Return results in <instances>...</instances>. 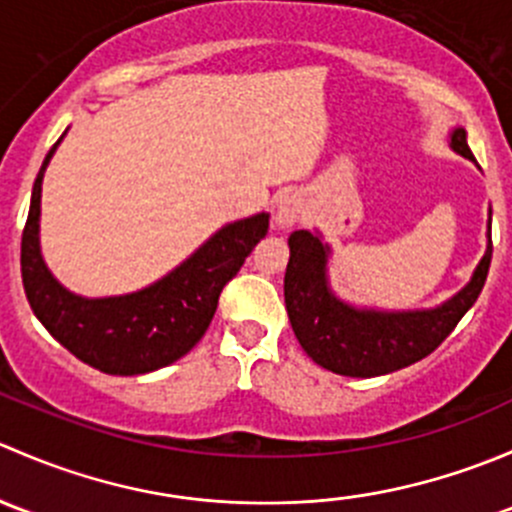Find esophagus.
<instances>
[{
	"mask_svg": "<svg viewBox=\"0 0 512 512\" xmlns=\"http://www.w3.org/2000/svg\"><path fill=\"white\" fill-rule=\"evenodd\" d=\"M304 215V208H302V200L297 198V195H287V198L280 200V205H277V213H275V225L277 227H292L297 225L299 220H302Z\"/></svg>",
	"mask_w": 512,
	"mask_h": 512,
	"instance_id": "obj_1",
	"label": "esophagus"
}]
</instances>
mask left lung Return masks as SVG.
<instances>
[{
  "label": "left lung",
  "mask_w": 512,
  "mask_h": 512,
  "mask_svg": "<svg viewBox=\"0 0 512 512\" xmlns=\"http://www.w3.org/2000/svg\"><path fill=\"white\" fill-rule=\"evenodd\" d=\"M451 148L463 158H473L466 131L453 128ZM493 242L478 262L471 282L453 294L448 302L433 309L414 312H379L359 309L342 302L329 289L327 262L329 245L309 230L289 235V262L285 272V304L289 324L302 349L324 369L342 376L391 374L396 369L416 364L456 329L463 314L476 304L488 277Z\"/></svg>",
  "instance_id": "left-lung-1"
}]
</instances>
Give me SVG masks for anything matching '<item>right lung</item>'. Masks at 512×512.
<instances>
[{"instance_id": "obj_1", "label": "right lung", "mask_w": 512, "mask_h": 512, "mask_svg": "<svg viewBox=\"0 0 512 512\" xmlns=\"http://www.w3.org/2000/svg\"><path fill=\"white\" fill-rule=\"evenodd\" d=\"M61 138L36 175L22 232V282L29 304L61 347L103 374L136 376L163 369L188 354L208 332L220 292L267 235L270 215L260 213L220 227L183 265L151 287L121 297H79L54 280L39 250L41 180Z\"/></svg>"}]
</instances>
